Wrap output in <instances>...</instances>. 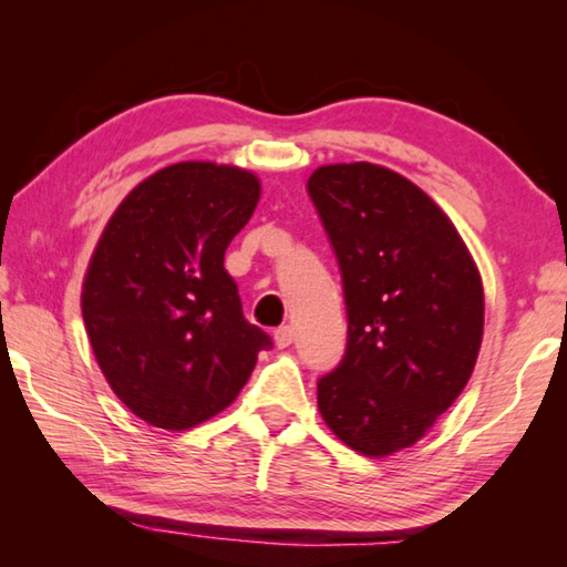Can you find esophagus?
Wrapping results in <instances>:
<instances>
[{"instance_id":"obj_1","label":"esophagus","mask_w":567,"mask_h":567,"mask_svg":"<svg viewBox=\"0 0 567 567\" xmlns=\"http://www.w3.org/2000/svg\"><path fill=\"white\" fill-rule=\"evenodd\" d=\"M292 341H295V329L292 327H280L275 331V346L277 348L292 346Z\"/></svg>"}]
</instances>
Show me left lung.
<instances>
[{
	"mask_svg": "<svg viewBox=\"0 0 567 567\" xmlns=\"http://www.w3.org/2000/svg\"><path fill=\"white\" fill-rule=\"evenodd\" d=\"M307 189L348 317L346 355L317 384L319 412L353 451L392 455L424 436L473 375L483 280L439 204L390 167L321 165Z\"/></svg>",
	"mask_w": 567,
	"mask_h": 567,
	"instance_id": "obj_1",
	"label": "left lung"
}]
</instances>
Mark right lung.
Returning a JSON list of instances; mask_svg holds the SVG:
<instances>
[{"instance_id":"add662e5","label":"right lung","mask_w":567,"mask_h":567,"mask_svg":"<svg viewBox=\"0 0 567 567\" xmlns=\"http://www.w3.org/2000/svg\"><path fill=\"white\" fill-rule=\"evenodd\" d=\"M258 199L244 167L187 161L143 179L104 226L82 282L84 329L114 394L151 426L219 414L272 348L224 268Z\"/></svg>"}]
</instances>
